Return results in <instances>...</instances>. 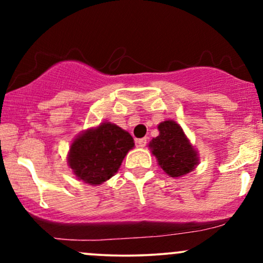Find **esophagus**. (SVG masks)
Returning a JSON list of instances; mask_svg holds the SVG:
<instances>
[{"mask_svg": "<svg viewBox=\"0 0 263 263\" xmlns=\"http://www.w3.org/2000/svg\"><path fill=\"white\" fill-rule=\"evenodd\" d=\"M137 146L138 147H144L147 144V138L146 137H143V138H138L137 141Z\"/></svg>", "mask_w": 263, "mask_h": 263, "instance_id": "obj_1", "label": "esophagus"}]
</instances>
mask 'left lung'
Listing matches in <instances>:
<instances>
[{"mask_svg": "<svg viewBox=\"0 0 263 263\" xmlns=\"http://www.w3.org/2000/svg\"><path fill=\"white\" fill-rule=\"evenodd\" d=\"M159 136L149 143L158 164L168 176L182 177L194 170L198 156L186 140L182 127L174 121H164L158 126Z\"/></svg>", "mask_w": 263, "mask_h": 263, "instance_id": "1", "label": "left lung"}]
</instances>
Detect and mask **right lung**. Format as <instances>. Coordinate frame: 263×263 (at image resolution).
<instances>
[{
	"label": "right lung",
	"instance_id": "add662e5",
	"mask_svg": "<svg viewBox=\"0 0 263 263\" xmlns=\"http://www.w3.org/2000/svg\"><path fill=\"white\" fill-rule=\"evenodd\" d=\"M135 146L128 132L110 122L89 129L73 142L69 165L78 179L89 184H101L119 171L120 165Z\"/></svg>",
	"mask_w": 263,
	"mask_h": 263
}]
</instances>
